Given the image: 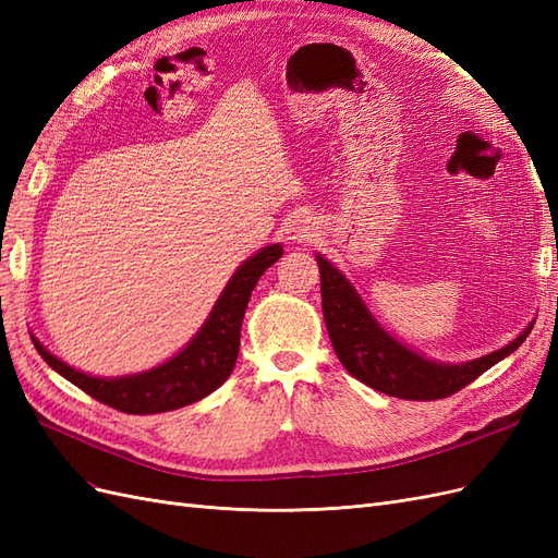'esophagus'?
Segmentation results:
<instances>
[{"instance_id": "34e87169", "label": "esophagus", "mask_w": 558, "mask_h": 558, "mask_svg": "<svg viewBox=\"0 0 558 558\" xmlns=\"http://www.w3.org/2000/svg\"><path fill=\"white\" fill-rule=\"evenodd\" d=\"M316 234V223L312 221L310 216H300V218H295V221L291 223V228H289V238L293 240V242H310L312 238Z\"/></svg>"}]
</instances>
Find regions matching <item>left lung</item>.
Listing matches in <instances>:
<instances>
[{
    "label": "left lung",
    "instance_id": "obj_1",
    "mask_svg": "<svg viewBox=\"0 0 558 558\" xmlns=\"http://www.w3.org/2000/svg\"><path fill=\"white\" fill-rule=\"evenodd\" d=\"M320 272V307L337 359L351 377L379 393L404 400H440L475 381L488 367L517 351L526 340L531 326L517 340L488 356L470 363H435L400 344L367 312L356 289L324 256H316Z\"/></svg>",
    "mask_w": 558,
    "mask_h": 558
}]
</instances>
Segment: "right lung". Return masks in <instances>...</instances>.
Wrapping results in <instances>:
<instances>
[{"label":"right lung","mask_w":558,"mask_h":558,"mask_svg":"<svg viewBox=\"0 0 558 558\" xmlns=\"http://www.w3.org/2000/svg\"><path fill=\"white\" fill-rule=\"evenodd\" d=\"M281 244L265 246L240 265L189 347H183L174 359L148 369V373L113 379L90 377L56 359L37 337H32V342H35L39 356L58 375L118 412L158 414L185 408V404L214 393L230 377L240 353V328L251 291L256 289L265 269L281 258Z\"/></svg>","instance_id":"right-lung-1"}]
</instances>
